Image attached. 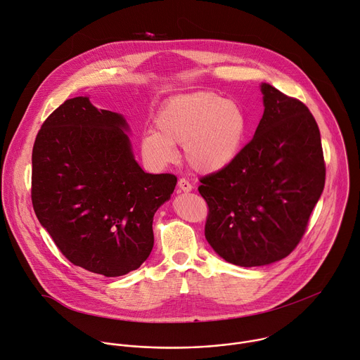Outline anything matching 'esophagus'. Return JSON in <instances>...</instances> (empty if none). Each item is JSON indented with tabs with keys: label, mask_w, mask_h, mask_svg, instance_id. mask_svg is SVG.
Instances as JSON below:
<instances>
[{
	"label": "esophagus",
	"mask_w": 360,
	"mask_h": 360,
	"mask_svg": "<svg viewBox=\"0 0 360 360\" xmlns=\"http://www.w3.org/2000/svg\"><path fill=\"white\" fill-rule=\"evenodd\" d=\"M178 186H179V189L181 191H184V192H191L192 191V184L188 181V179H185V178H181L179 181H178Z\"/></svg>",
	"instance_id": "esophagus-1"
}]
</instances>
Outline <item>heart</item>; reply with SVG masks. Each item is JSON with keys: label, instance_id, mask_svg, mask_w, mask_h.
I'll return each mask as SVG.
<instances>
[{"label": "heart", "instance_id": "1", "mask_svg": "<svg viewBox=\"0 0 360 360\" xmlns=\"http://www.w3.org/2000/svg\"><path fill=\"white\" fill-rule=\"evenodd\" d=\"M239 105L214 92H193L169 99L155 118L158 132L141 136V152L153 167L178 158L175 145H185L188 165L200 174L221 171L239 152L246 132Z\"/></svg>", "mask_w": 360, "mask_h": 360}]
</instances>
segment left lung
Masks as SVG:
<instances>
[{
	"label": "left lung",
	"instance_id": "left-lung-1",
	"mask_svg": "<svg viewBox=\"0 0 360 360\" xmlns=\"http://www.w3.org/2000/svg\"><path fill=\"white\" fill-rule=\"evenodd\" d=\"M265 111L229 165L200 178L205 238L226 262L262 266L300 242L325 186L318 124L307 107L262 84Z\"/></svg>",
	"mask_w": 360,
	"mask_h": 360
}]
</instances>
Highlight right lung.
<instances>
[{"mask_svg":"<svg viewBox=\"0 0 360 360\" xmlns=\"http://www.w3.org/2000/svg\"><path fill=\"white\" fill-rule=\"evenodd\" d=\"M122 115L67 99L42 124L32 148L31 199L39 224L75 266L122 276L153 246L152 221L176 185L146 174Z\"/></svg>","mask_w":360,"mask_h":360,"instance_id":"1","label":"right lung"}]
</instances>
